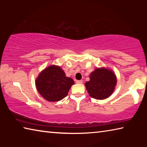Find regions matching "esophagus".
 I'll return each instance as SVG.
<instances>
[{"mask_svg":"<svg viewBox=\"0 0 147 147\" xmlns=\"http://www.w3.org/2000/svg\"><path fill=\"white\" fill-rule=\"evenodd\" d=\"M76 84H82L83 83V81L82 80H76Z\"/></svg>","mask_w":147,"mask_h":147,"instance_id":"obj_1","label":"esophagus"}]
</instances>
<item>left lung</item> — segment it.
<instances>
[{"mask_svg":"<svg viewBox=\"0 0 147 147\" xmlns=\"http://www.w3.org/2000/svg\"><path fill=\"white\" fill-rule=\"evenodd\" d=\"M85 86L91 97L104 100L110 96L117 85V77L112 70L106 67L96 68L89 76Z\"/></svg>","mask_w":147,"mask_h":147,"instance_id":"obj_1","label":"left lung"}]
</instances>
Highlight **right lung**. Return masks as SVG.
<instances>
[{"label":"right lung","instance_id":"1","mask_svg":"<svg viewBox=\"0 0 147 147\" xmlns=\"http://www.w3.org/2000/svg\"><path fill=\"white\" fill-rule=\"evenodd\" d=\"M35 83L37 90L45 100L57 102L67 95L74 82L66 76L60 67L52 65L39 74Z\"/></svg>","mask_w":147,"mask_h":147}]
</instances>
